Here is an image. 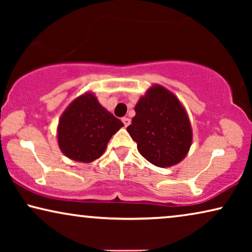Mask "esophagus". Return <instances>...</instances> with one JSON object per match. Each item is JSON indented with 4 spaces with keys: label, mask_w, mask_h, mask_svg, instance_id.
I'll return each mask as SVG.
<instances>
[{
    "label": "esophagus",
    "mask_w": 252,
    "mask_h": 252,
    "mask_svg": "<svg viewBox=\"0 0 252 252\" xmlns=\"http://www.w3.org/2000/svg\"><path fill=\"white\" fill-rule=\"evenodd\" d=\"M122 120H123L124 125H125L126 127H127V126H128V125H129V124H130V119H129V118H127V117H124V118H123Z\"/></svg>",
    "instance_id": "obj_1"
}]
</instances>
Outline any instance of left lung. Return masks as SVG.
Listing matches in <instances>:
<instances>
[{"instance_id":"8db88e82","label":"left lung","mask_w":252,"mask_h":252,"mask_svg":"<svg viewBox=\"0 0 252 252\" xmlns=\"http://www.w3.org/2000/svg\"><path fill=\"white\" fill-rule=\"evenodd\" d=\"M127 132L137 143L140 154L159 167L172 166L184 159L192 137L181 103L161 86H154L140 98Z\"/></svg>"}]
</instances>
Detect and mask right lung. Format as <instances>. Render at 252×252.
I'll list each match as a JSON object with an SVG mask.
<instances>
[{"instance_id": "1", "label": "right lung", "mask_w": 252, "mask_h": 252, "mask_svg": "<svg viewBox=\"0 0 252 252\" xmlns=\"http://www.w3.org/2000/svg\"><path fill=\"white\" fill-rule=\"evenodd\" d=\"M124 124L103 108L92 93L75 98L58 124V144L71 159L91 163L104 153Z\"/></svg>"}]
</instances>
